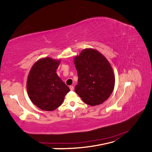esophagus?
<instances>
[{"label": "esophagus", "instance_id": "1", "mask_svg": "<svg viewBox=\"0 0 152 152\" xmlns=\"http://www.w3.org/2000/svg\"><path fill=\"white\" fill-rule=\"evenodd\" d=\"M69 88H70V89H71V91H74V89H75V88H74L73 86H70Z\"/></svg>", "mask_w": 152, "mask_h": 152}]
</instances>
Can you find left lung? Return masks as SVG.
Listing matches in <instances>:
<instances>
[{
    "label": "left lung",
    "mask_w": 152,
    "mask_h": 152,
    "mask_svg": "<svg viewBox=\"0 0 152 152\" xmlns=\"http://www.w3.org/2000/svg\"><path fill=\"white\" fill-rule=\"evenodd\" d=\"M75 64L78 76L76 94L91 106L105 102L115 85L113 70L106 58L98 50L85 49L75 57Z\"/></svg>",
    "instance_id": "obj_1"
}]
</instances>
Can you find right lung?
Masks as SVG:
<instances>
[{
	"label": "right lung",
	"instance_id": "add662e5",
	"mask_svg": "<svg viewBox=\"0 0 152 152\" xmlns=\"http://www.w3.org/2000/svg\"><path fill=\"white\" fill-rule=\"evenodd\" d=\"M59 65V60L44 58L37 61L29 73L27 81L28 96L33 103L42 110H55L70 91L56 72Z\"/></svg>",
	"mask_w": 152,
	"mask_h": 152
}]
</instances>
